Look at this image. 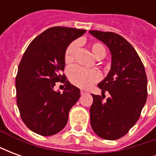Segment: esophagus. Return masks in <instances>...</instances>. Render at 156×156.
Returning <instances> with one entry per match:
<instances>
[{
	"label": "esophagus",
	"mask_w": 156,
	"mask_h": 156,
	"mask_svg": "<svg viewBox=\"0 0 156 156\" xmlns=\"http://www.w3.org/2000/svg\"><path fill=\"white\" fill-rule=\"evenodd\" d=\"M80 93H81V94H86L87 92L85 91V90H83V89H82L81 91H80Z\"/></svg>",
	"instance_id": "1"
}]
</instances>
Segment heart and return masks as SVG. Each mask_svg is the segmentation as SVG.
Here are the masks:
<instances>
[{
	"mask_svg": "<svg viewBox=\"0 0 156 156\" xmlns=\"http://www.w3.org/2000/svg\"><path fill=\"white\" fill-rule=\"evenodd\" d=\"M92 53L97 59H102L106 55V48L99 41L90 42ZM78 49V43L72 42L68 46L64 54V61L67 64H70L75 60V55ZM69 80L72 83L82 88H88L90 86L100 80L101 74L95 69H85L79 66H75L70 68L68 73Z\"/></svg>",
	"mask_w": 156,
	"mask_h": 156,
	"instance_id": "b5f03b06",
	"label": "heart"
}]
</instances>
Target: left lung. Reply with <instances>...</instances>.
I'll return each mask as SVG.
<instances>
[{
  "label": "left lung",
  "instance_id": "left-lung-1",
  "mask_svg": "<svg viewBox=\"0 0 156 156\" xmlns=\"http://www.w3.org/2000/svg\"><path fill=\"white\" fill-rule=\"evenodd\" d=\"M109 48L110 71L98 84L102 97L92 94L90 124L94 133L108 140L123 137L140 116L147 99V77L140 58L133 46L117 33L89 31ZM107 91L111 97L104 101Z\"/></svg>",
  "mask_w": 156,
  "mask_h": 156
}]
</instances>
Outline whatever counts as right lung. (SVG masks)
I'll return each mask as SVG.
<instances>
[{"instance_id":"right-lung-1","label":"right lung","mask_w":156,"mask_h":156,"mask_svg":"<svg viewBox=\"0 0 156 156\" xmlns=\"http://www.w3.org/2000/svg\"><path fill=\"white\" fill-rule=\"evenodd\" d=\"M85 32L50 27L29 44L22 56L16 77V104L22 121L37 134L50 136L60 132L67 124L70 109L80 98L79 88L61 73L68 45ZM57 81L65 83L62 94L53 89Z\"/></svg>"}]
</instances>
